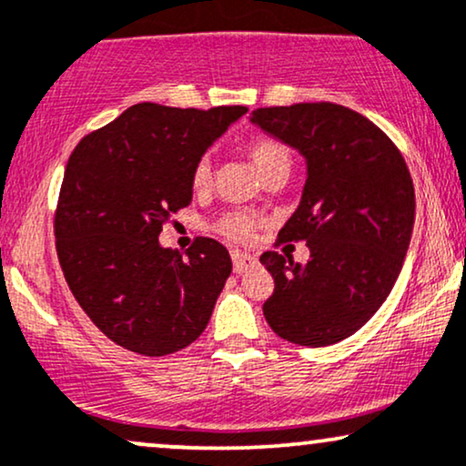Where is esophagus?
<instances>
[{
    "instance_id": "obj_1",
    "label": "esophagus",
    "mask_w": 466,
    "mask_h": 466,
    "mask_svg": "<svg viewBox=\"0 0 466 466\" xmlns=\"http://www.w3.org/2000/svg\"><path fill=\"white\" fill-rule=\"evenodd\" d=\"M256 265V258L254 256H249V254H245V251H238V249H234L232 251V268H234V273H245L248 271V268H251Z\"/></svg>"
}]
</instances>
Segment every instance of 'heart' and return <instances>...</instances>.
I'll return each mask as SVG.
<instances>
[{
  "mask_svg": "<svg viewBox=\"0 0 466 466\" xmlns=\"http://www.w3.org/2000/svg\"><path fill=\"white\" fill-rule=\"evenodd\" d=\"M245 149H248L249 160L254 162V167L262 177H268L279 171L289 173L290 167H293V154H290V149L284 143L276 141V138H254V141L248 143ZM210 184L212 165L208 156H204V158L195 162L193 171H190V188L195 193H206L210 188ZM258 226H260V217H256L254 212L232 210L218 218L215 223V229L221 237L245 243V240L254 237Z\"/></svg>",
  "mask_w": 466,
  "mask_h": 466,
  "instance_id": "1",
  "label": "heart"
}]
</instances>
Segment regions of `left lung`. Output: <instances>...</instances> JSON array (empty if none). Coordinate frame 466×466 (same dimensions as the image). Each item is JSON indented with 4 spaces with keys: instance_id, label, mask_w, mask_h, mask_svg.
I'll list each match as a JSON object with an SVG mask.
<instances>
[{
    "instance_id": "left-lung-1",
    "label": "left lung",
    "mask_w": 466,
    "mask_h": 466,
    "mask_svg": "<svg viewBox=\"0 0 466 466\" xmlns=\"http://www.w3.org/2000/svg\"><path fill=\"white\" fill-rule=\"evenodd\" d=\"M251 121L308 162L301 204L278 240H304L310 258L301 267L278 251L260 256L276 282L262 312L289 343H340L378 312L400 276L414 223L410 171L397 145L345 106H273Z\"/></svg>"
}]
</instances>
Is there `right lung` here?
I'll return each mask as SVG.
<instances>
[{
  "label": "right lung",
  "instance_id": "obj_1",
  "mask_svg": "<svg viewBox=\"0 0 466 466\" xmlns=\"http://www.w3.org/2000/svg\"><path fill=\"white\" fill-rule=\"evenodd\" d=\"M245 112L143 102L86 134L69 156L56 251L77 304L123 350L173 354L208 325L232 273L228 249L198 237L182 256L158 237L193 199L195 162Z\"/></svg>",
  "mask_w": 466,
  "mask_h": 466
}]
</instances>
